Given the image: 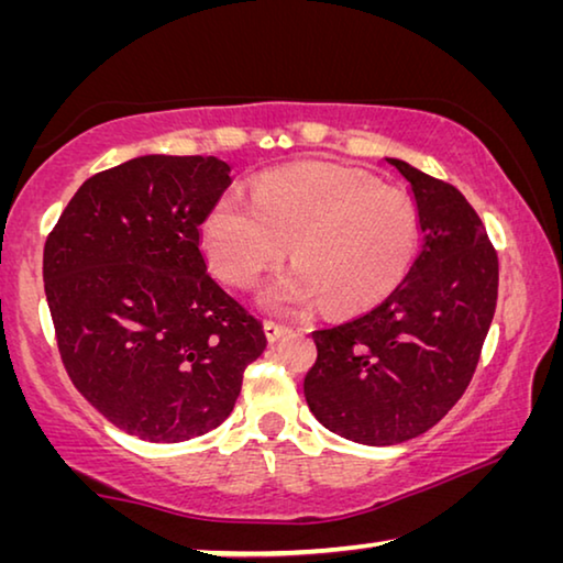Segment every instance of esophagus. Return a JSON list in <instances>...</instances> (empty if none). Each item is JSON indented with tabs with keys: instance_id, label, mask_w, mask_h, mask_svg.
<instances>
[{
	"instance_id": "esophagus-1",
	"label": "esophagus",
	"mask_w": 563,
	"mask_h": 563,
	"mask_svg": "<svg viewBox=\"0 0 563 563\" xmlns=\"http://www.w3.org/2000/svg\"><path fill=\"white\" fill-rule=\"evenodd\" d=\"M290 332L288 325H283V322H275V320H265V335H268L271 342H278L280 338H285Z\"/></svg>"
}]
</instances>
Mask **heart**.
Returning <instances> with one entry per match:
<instances>
[{
	"label": "heart",
	"instance_id": "obj_1",
	"mask_svg": "<svg viewBox=\"0 0 563 563\" xmlns=\"http://www.w3.org/2000/svg\"><path fill=\"white\" fill-rule=\"evenodd\" d=\"M292 243L290 271L263 290L275 312H302L328 300L360 312L389 298L407 278L419 247L415 198L365 170L305 164L271 170L245 198L221 196L203 223L216 273L251 288Z\"/></svg>",
	"mask_w": 563,
	"mask_h": 563
}]
</instances>
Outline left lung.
Wrapping results in <instances>:
<instances>
[{"mask_svg":"<svg viewBox=\"0 0 563 563\" xmlns=\"http://www.w3.org/2000/svg\"><path fill=\"white\" fill-rule=\"evenodd\" d=\"M412 188L422 251L365 316L316 330L305 399L322 427L360 444H399L434 427L470 387L499 288L487 228L452 184L387 158Z\"/></svg>","mask_w":563,"mask_h":563,"instance_id":"1","label":"left lung"}]
</instances>
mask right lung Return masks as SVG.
<instances>
[{"mask_svg":"<svg viewBox=\"0 0 563 563\" xmlns=\"http://www.w3.org/2000/svg\"><path fill=\"white\" fill-rule=\"evenodd\" d=\"M231 166L139 156L84 180L44 245V292L74 387L119 430L186 442L233 412L263 322L206 268L201 223Z\"/></svg>","mask_w":563,"mask_h":563,"instance_id":"1","label":"right lung"}]
</instances>
